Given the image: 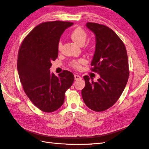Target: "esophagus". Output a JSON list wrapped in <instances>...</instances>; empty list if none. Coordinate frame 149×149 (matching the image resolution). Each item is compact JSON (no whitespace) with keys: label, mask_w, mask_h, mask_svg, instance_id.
<instances>
[{"label":"esophagus","mask_w":149,"mask_h":149,"mask_svg":"<svg viewBox=\"0 0 149 149\" xmlns=\"http://www.w3.org/2000/svg\"><path fill=\"white\" fill-rule=\"evenodd\" d=\"M74 80H80V79H82V78H81V77H80V75H79V74H74Z\"/></svg>","instance_id":"1"}]
</instances>
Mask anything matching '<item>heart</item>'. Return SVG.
<instances>
[{
    "label": "heart",
    "mask_w": 149,
    "mask_h": 149,
    "mask_svg": "<svg viewBox=\"0 0 149 149\" xmlns=\"http://www.w3.org/2000/svg\"><path fill=\"white\" fill-rule=\"evenodd\" d=\"M88 34L84 29L82 27H77L70 33V36L72 38V40L80 45H83L86 42ZM62 49V43L61 41H59L57 44V49L58 51H61ZM86 60L84 59L80 58L78 59L71 60L69 63V66L74 69H80L82 64L85 63Z\"/></svg>",
    "instance_id": "1"
}]
</instances>
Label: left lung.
I'll use <instances>...</instances> for the list:
<instances>
[{
  "mask_svg": "<svg viewBox=\"0 0 149 149\" xmlns=\"http://www.w3.org/2000/svg\"><path fill=\"white\" fill-rule=\"evenodd\" d=\"M86 26L96 38L91 70L100 74V78L94 82L84 76L82 95L88 107L95 112L104 111L118 100L128 80L127 51L123 42L111 29L92 22L87 23Z\"/></svg>",
  "mask_w": 149,
  "mask_h": 149,
  "instance_id": "8db88e82",
  "label": "left lung"
}]
</instances>
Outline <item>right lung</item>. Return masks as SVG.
Instances as JSON below:
<instances>
[{"label":"right lung","instance_id":"add662e5","mask_svg":"<svg viewBox=\"0 0 149 149\" xmlns=\"http://www.w3.org/2000/svg\"><path fill=\"white\" fill-rule=\"evenodd\" d=\"M72 24L61 21L40 23L23 39L18 52L17 67L23 89L31 102L46 113L61 107L74 81L69 70H63L59 77L49 72L52 61L58 56L60 36Z\"/></svg>","mask_w":149,"mask_h":149}]
</instances>
